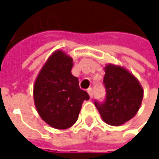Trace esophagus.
Listing matches in <instances>:
<instances>
[{"instance_id": "esophagus-1", "label": "esophagus", "mask_w": 159, "mask_h": 159, "mask_svg": "<svg viewBox=\"0 0 159 159\" xmlns=\"http://www.w3.org/2000/svg\"><path fill=\"white\" fill-rule=\"evenodd\" d=\"M87 93H88V95H89V97H90V98H93V96H94V94H93V90H92V88H88V90H87Z\"/></svg>"}]
</instances>
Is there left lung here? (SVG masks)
I'll list each match as a JSON object with an SVG mask.
<instances>
[{
	"label": "left lung",
	"mask_w": 159,
	"mask_h": 159,
	"mask_svg": "<svg viewBox=\"0 0 159 159\" xmlns=\"http://www.w3.org/2000/svg\"><path fill=\"white\" fill-rule=\"evenodd\" d=\"M104 71L106 100L104 103L95 102V105L107 124L120 126L138 112L143 89L138 79L122 66L109 63L104 67Z\"/></svg>",
	"instance_id": "obj_1"
}]
</instances>
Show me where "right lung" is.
Returning <instances> with one entry per match:
<instances>
[{"instance_id": "1", "label": "right lung", "mask_w": 159, "mask_h": 159, "mask_svg": "<svg viewBox=\"0 0 159 159\" xmlns=\"http://www.w3.org/2000/svg\"><path fill=\"white\" fill-rule=\"evenodd\" d=\"M74 60L64 51L55 50L39 71L33 89L38 113L50 127L65 130L77 120L88 94L80 89L78 78L71 73Z\"/></svg>"}]
</instances>
